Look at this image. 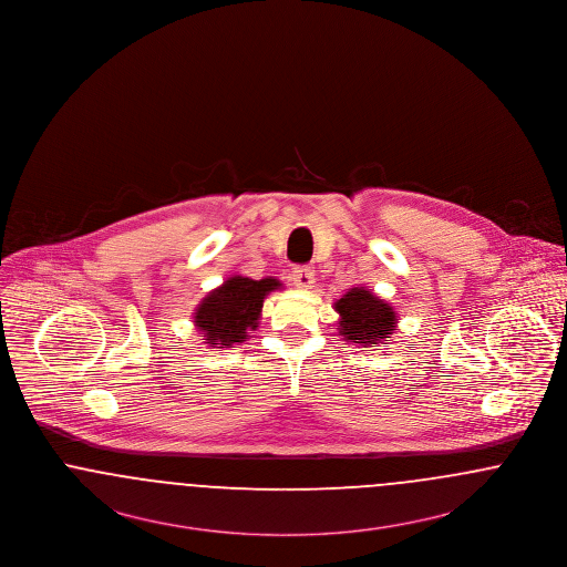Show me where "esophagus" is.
I'll return each instance as SVG.
<instances>
[{
  "label": "esophagus",
  "instance_id": "obj_1",
  "mask_svg": "<svg viewBox=\"0 0 567 567\" xmlns=\"http://www.w3.org/2000/svg\"><path fill=\"white\" fill-rule=\"evenodd\" d=\"M291 280H293L297 289H312L315 287V271L301 266V268L291 271Z\"/></svg>",
  "mask_w": 567,
  "mask_h": 567
}]
</instances>
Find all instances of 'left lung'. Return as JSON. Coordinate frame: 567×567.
Returning a JSON list of instances; mask_svg holds the SVG:
<instances>
[{"instance_id":"left-lung-1","label":"left lung","mask_w":567,"mask_h":567,"mask_svg":"<svg viewBox=\"0 0 567 567\" xmlns=\"http://www.w3.org/2000/svg\"><path fill=\"white\" fill-rule=\"evenodd\" d=\"M336 312L340 315V336H344L347 342L361 347L384 342L391 338L398 323L393 308L365 287L349 289L347 296L336 301Z\"/></svg>"}]
</instances>
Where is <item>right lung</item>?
Segmentation results:
<instances>
[{"mask_svg":"<svg viewBox=\"0 0 567 567\" xmlns=\"http://www.w3.org/2000/svg\"><path fill=\"white\" fill-rule=\"evenodd\" d=\"M278 287L280 282L271 276L261 280L231 276L202 299L193 323L204 333L206 344H218L216 349L240 344L259 327L264 299Z\"/></svg>","mask_w":567,"mask_h":567,"instance_id":"1","label":"right lung"}]
</instances>
